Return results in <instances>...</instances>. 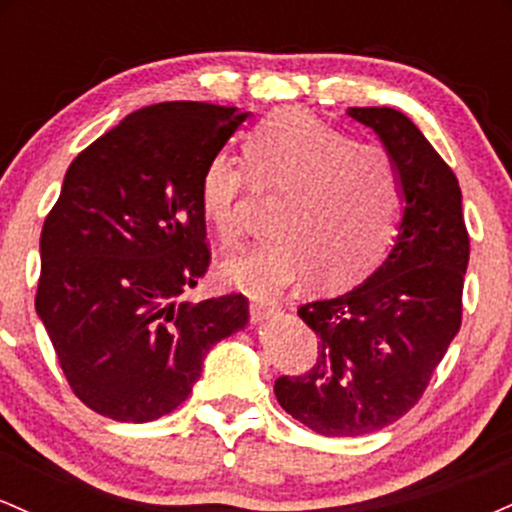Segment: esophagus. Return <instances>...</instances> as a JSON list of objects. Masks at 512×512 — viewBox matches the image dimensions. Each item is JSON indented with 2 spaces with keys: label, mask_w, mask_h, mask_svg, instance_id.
Instances as JSON below:
<instances>
[{
  "label": "esophagus",
  "mask_w": 512,
  "mask_h": 512,
  "mask_svg": "<svg viewBox=\"0 0 512 512\" xmlns=\"http://www.w3.org/2000/svg\"><path fill=\"white\" fill-rule=\"evenodd\" d=\"M250 310H252V317H257V320H264V317H272V315L279 313V303H274V301H252Z\"/></svg>",
  "instance_id": "esophagus-1"
}]
</instances>
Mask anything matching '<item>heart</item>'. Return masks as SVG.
I'll return each instance as SVG.
<instances>
[{
	"mask_svg": "<svg viewBox=\"0 0 512 512\" xmlns=\"http://www.w3.org/2000/svg\"><path fill=\"white\" fill-rule=\"evenodd\" d=\"M245 171L216 154L199 178V211L223 243L240 236L248 185L279 192L269 236L221 264L228 284L274 296L308 276L322 291L346 289L383 260L402 214L395 158L354 142L305 110H276L248 132Z\"/></svg>",
	"mask_w": 512,
	"mask_h": 512,
	"instance_id": "obj_1",
	"label": "heart"
}]
</instances>
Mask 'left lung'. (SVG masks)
Masks as SVG:
<instances>
[{"instance_id": "left-lung-1", "label": "left lung", "mask_w": 512, "mask_h": 512, "mask_svg": "<svg viewBox=\"0 0 512 512\" xmlns=\"http://www.w3.org/2000/svg\"><path fill=\"white\" fill-rule=\"evenodd\" d=\"M395 158L402 221L387 260L356 289L298 308L317 334L305 375H281L279 404L320 436H366L419 402L462 325L469 236L460 182L395 108H349Z\"/></svg>"}]
</instances>
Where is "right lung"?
<instances>
[{
	"mask_svg": "<svg viewBox=\"0 0 512 512\" xmlns=\"http://www.w3.org/2000/svg\"><path fill=\"white\" fill-rule=\"evenodd\" d=\"M248 113L170 101L74 158L40 233L35 310L88 409L144 424L185 402L204 356L243 330V293L190 303L209 267L199 178Z\"/></svg>",
	"mask_w": 512,
	"mask_h": 512,
	"instance_id": "1",
	"label": "right lung"
}]
</instances>
